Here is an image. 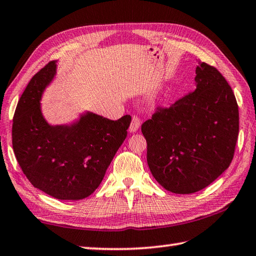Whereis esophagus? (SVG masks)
Wrapping results in <instances>:
<instances>
[{
    "mask_svg": "<svg viewBox=\"0 0 256 256\" xmlns=\"http://www.w3.org/2000/svg\"><path fill=\"white\" fill-rule=\"evenodd\" d=\"M140 126H141V120H140L138 115H134V116L132 118L131 125H130V132H132V133L136 132L140 128Z\"/></svg>",
    "mask_w": 256,
    "mask_h": 256,
    "instance_id": "1",
    "label": "esophagus"
}]
</instances>
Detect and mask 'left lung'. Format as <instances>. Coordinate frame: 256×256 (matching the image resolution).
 <instances>
[{
    "label": "left lung",
    "mask_w": 256,
    "mask_h": 256,
    "mask_svg": "<svg viewBox=\"0 0 256 256\" xmlns=\"http://www.w3.org/2000/svg\"><path fill=\"white\" fill-rule=\"evenodd\" d=\"M196 88L142 124L154 178L176 194L201 191L231 164L238 135V106L226 80L198 63Z\"/></svg>",
    "instance_id": "8db88e82"
}]
</instances>
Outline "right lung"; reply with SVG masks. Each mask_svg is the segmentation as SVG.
<instances>
[{
  "mask_svg": "<svg viewBox=\"0 0 256 256\" xmlns=\"http://www.w3.org/2000/svg\"><path fill=\"white\" fill-rule=\"evenodd\" d=\"M55 73L56 62H48L20 98L13 118V151L34 188L55 198L76 201L101 184L126 138L131 116L112 121L88 112L73 124L50 125L40 101Z\"/></svg>",
  "mask_w": 256,
  "mask_h": 256,
  "instance_id": "1",
  "label": "right lung"
}]
</instances>
